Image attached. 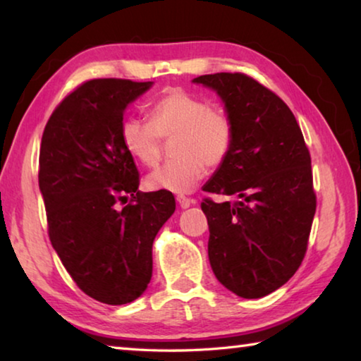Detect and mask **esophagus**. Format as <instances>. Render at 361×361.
I'll list each match as a JSON object with an SVG mask.
<instances>
[{
    "label": "esophagus",
    "mask_w": 361,
    "mask_h": 361,
    "mask_svg": "<svg viewBox=\"0 0 361 361\" xmlns=\"http://www.w3.org/2000/svg\"><path fill=\"white\" fill-rule=\"evenodd\" d=\"M176 202L180 204L181 209H188L189 205L194 204V199H189L186 195H176Z\"/></svg>",
    "instance_id": "esophagus-1"
}]
</instances>
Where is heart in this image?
I'll return each mask as SVG.
<instances>
[{
	"label": "heart",
	"mask_w": 361,
	"mask_h": 361,
	"mask_svg": "<svg viewBox=\"0 0 361 361\" xmlns=\"http://www.w3.org/2000/svg\"><path fill=\"white\" fill-rule=\"evenodd\" d=\"M234 121L221 106H210L202 97L170 87L149 108V122L129 118L121 126V143L127 154L145 167L161 157V138H172V161L146 178L154 191L191 192L209 169L226 162L234 145Z\"/></svg>",
	"instance_id": "1"
}]
</instances>
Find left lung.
I'll return each mask as SVG.
<instances>
[{
    "label": "left lung",
    "instance_id": "obj_1",
    "mask_svg": "<svg viewBox=\"0 0 361 361\" xmlns=\"http://www.w3.org/2000/svg\"><path fill=\"white\" fill-rule=\"evenodd\" d=\"M194 82L216 90L235 129L229 157L204 191L237 200L200 204L210 264L237 296L262 298L295 276L307 252L317 209L310 152L291 109L256 79L215 73Z\"/></svg>",
    "mask_w": 361,
    "mask_h": 361
}]
</instances>
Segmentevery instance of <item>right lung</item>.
I'll list each match as a JSON object with an SVG mask.
<instances>
[{
  "label": "right lung",
  "mask_w": 361,
  "mask_h": 361,
  "mask_svg": "<svg viewBox=\"0 0 361 361\" xmlns=\"http://www.w3.org/2000/svg\"><path fill=\"white\" fill-rule=\"evenodd\" d=\"M151 84L85 81L59 103L42 132L38 181L49 239L79 288L109 305L135 301L146 290L152 242L175 212L172 192L138 191L137 166L121 143L126 106Z\"/></svg>",
  "instance_id": "add662e5"
}]
</instances>
